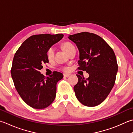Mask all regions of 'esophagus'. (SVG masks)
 Returning <instances> with one entry per match:
<instances>
[{
    "label": "esophagus",
    "instance_id": "obj_1",
    "mask_svg": "<svg viewBox=\"0 0 133 133\" xmlns=\"http://www.w3.org/2000/svg\"><path fill=\"white\" fill-rule=\"evenodd\" d=\"M70 74H67V73H64L63 74V76L64 77H68L69 76H70Z\"/></svg>",
    "mask_w": 133,
    "mask_h": 133
}]
</instances>
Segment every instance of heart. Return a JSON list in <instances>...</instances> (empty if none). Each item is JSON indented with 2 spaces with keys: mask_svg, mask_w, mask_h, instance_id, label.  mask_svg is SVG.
Instances as JSON below:
<instances>
[{
  "mask_svg": "<svg viewBox=\"0 0 133 133\" xmlns=\"http://www.w3.org/2000/svg\"><path fill=\"white\" fill-rule=\"evenodd\" d=\"M62 46L67 53H68L72 48H74V45H72L71 43H70V42L63 43V44H62ZM54 54H55V51H54V49L52 48H49L48 49V50L46 51V56H47V58L49 60H51L54 58ZM65 70H67V69H66Z\"/></svg>",
  "mask_w": 133,
  "mask_h": 133,
  "instance_id": "1",
  "label": "heart"
}]
</instances>
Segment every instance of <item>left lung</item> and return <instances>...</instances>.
Wrapping results in <instances>:
<instances>
[{"instance_id":"1","label":"left lung","mask_w":133,"mask_h":133,"mask_svg":"<svg viewBox=\"0 0 133 133\" xmlns=\"http://www.w3.org/2000/svg\"><path fill=\"white\" fill-rule=\"evenodd\" d=\"M79 52L78 69L86 71L85 79L77 75L78 82L74 86L75 96L83 105H99L110 94L115 84L118 64L111 46L99 36L82 32L69 36Z\"/></svg>"}]
</instances>
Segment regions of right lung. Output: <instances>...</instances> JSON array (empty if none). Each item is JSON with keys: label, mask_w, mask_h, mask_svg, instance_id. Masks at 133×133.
<instances>
[{"label": "right lung", "mask_w": 133, "mask_h": 133, "mask_svg": "<svg viewBox=\"0 0 133 133\" xmlns=\"http://www.w3.org/2000/svg\"><path fill=\"white\" fill-rule=\"evenodd\" d=\"M63 34L33 35L26 39L15 54L11 70L15 89L31 107L43 109L56 97V84L63 77L54 71L45 78L40 73L43 64L49 62L46 51L63 37Z\"/></svg>", "instance_id": "right-lung-1"}]
</instances>
